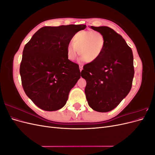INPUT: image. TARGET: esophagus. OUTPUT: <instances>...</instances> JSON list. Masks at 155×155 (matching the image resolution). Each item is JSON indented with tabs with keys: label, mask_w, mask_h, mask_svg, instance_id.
I'll return each instance as SVG.
<instances>
[{
	"label": "esophagus",
	"mask_w": 155,
	"mask_h": 155,
	"mask_svg": "<svg viewBox=\"0 0 155 155\" xmlns=\"http://www.w3.org/2000/svg\"><path fill=\"white\" fill-rule=\"evenodd\" d=\"M79 68H80V71L81 72L82 70H83V67L82 66H79Z\"/></svg>",
	"instance_id": "1"
}]
</instances>
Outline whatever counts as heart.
<instances>
[{
  "label": "heart",
  "instance_id": "1",
  "mask_svg": "<svg viewBox=\"0 0 155 155\" xmlns=\"http://www.w3.org/2000/svg\"><path fill=\"white\" fill-rule=\"evenodd\" d=\"M72 43L67 46V58L73 61L79 54L82 61L90 63L100 58L105 48V38L100 31L81 30L74 34Z\"/></svg>",
  "mask_w": 155,
  "mask_h": 155
}]
</instances>
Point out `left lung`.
Listing matches in <instances>:
<instances>
[{"label": "left lung", "instance_id": "8db88e82", "mask_svg": "<svg viewBox=\"0 0 155 155\" xmlns=\"http://www.w3.org/2000/svg\"><path fill=\"white\" fill-rule=\"evenodd\" d=\"M105 38V48L96 61L86 64L81 77L88 104L93 110L107 112L114 109L132 87L134 70L131 48L120 34L107 26H91Z\"/></svg>", "mask_w": 155, "mask_h": 155}]
</instances>
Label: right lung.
Listing matches in <instances>:
<instances>
[{"label": "right lung", "instance_id": "add662e5", "mask_svg": "<svg viewBox=\"0 0 155 155\" xmlns=\"http://www.w3.org/2000/svg\"><path fill=\"white\" fill-rule=\"evenodd\" d=\"M86 25L45 26L36 31L24 48L20 66L27 96L46 111L64 106L70 90L81 77L79 65L67 58V46Z\"/></svg>", "mask_w": 155, "mask_h": 155}]
</instances>
